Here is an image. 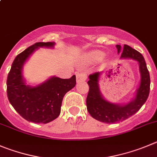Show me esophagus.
Here are the masks:
<instances>
[{"instance_id":"34e87169","label":"esophagus","mask_w":157,"mask_h":157,"mask_svg":"<svg viewBox=\"0 0 157 157\" xmlns=\"http://www.w3.org/2000/svg\"><path fill=\"white\" fill-rule=\"evenodd\" d=\"M87 80V74L83 72H80V73H77V82L80 83L81 81H84Z\"/></svg>"}]
</instances>
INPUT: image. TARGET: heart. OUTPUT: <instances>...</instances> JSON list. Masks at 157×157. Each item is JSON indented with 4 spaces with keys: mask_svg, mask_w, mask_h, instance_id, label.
Here are the masks:
<instances>
[{
    "mask_svg": "<svg viewBox=\"0 0 157 157\" xmlns=\"http://www.w3.org/2000/svg\"><path fill=\"white\" fill-rule=\"evenodd\" d=\"M104 56V53L101 51H93L87 55L88 59L91 61H98Z\"/></svg>",
    "mask_w": 157,
    "mask_h": 157,
    "instance_id": "1",
    "label": "heart"
}]
</instances>
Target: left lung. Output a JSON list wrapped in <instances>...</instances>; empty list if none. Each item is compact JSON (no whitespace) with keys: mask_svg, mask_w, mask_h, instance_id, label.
Instances as JSON below:
<instances>
[{"mask_svg":"<svg viewBox=\"0 0 157 157\" xmlns=\"http://www.w3.org/2000/svg\"><path fill=\"white\" fill-rule=\"evenodd\" d=\"M118 52L121 50V45H116ZM121 59H132L138 61L141 74L140 87L136 90L135 98L127 105H120L107 101L102 97L98 87L100 72H96L89 75L87 84L89 92L86 100L89 114L98 121L112 124L120 122L130 118L138 112L146 101L150 89V77L146 67V61L140 52L132 49L128 45H124L121 52Z\"/></svg>","mask_w":157,"mask_h":157,"instance_id":"obj_1","label":"left lung"}]
</instances>
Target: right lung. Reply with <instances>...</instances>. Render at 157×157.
<instances>
[{
    "mask_svg": "<svg viewBox=\"0 0 157 157\" xmlns=\"http://www.w3.org/2000/svg\"><path fill=\"white\" fill-rule=\"evenodd\" d=\"M54 42H36L18 54L7 79V94L16 112L27 121L46 124L59 115L63 97L76 85V76L69 79L52 77L40 85L30 87L21 70L29 56L39 47H53Z\"/></svg>",
    "mask_w": 157,
    "mask_h": 157,
    "instance_id": "add662e5",
    "label": "right lung"
}]
</instances>
